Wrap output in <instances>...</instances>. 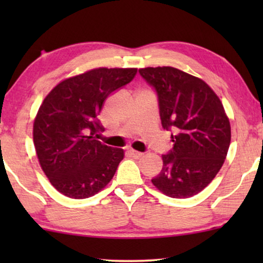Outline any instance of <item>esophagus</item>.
<instances>
[{"mask_svg": "<svg viewBox=\"0 0 263 263\" xmlns=\"http://www.w3.org/2000/svg\"><path fill=\"white\" fill-rule=\"evenodd\" d=\"M128 152H129V154H130L133 158H134V159H140V158L143 156V153L138 152V151H134V149H129Z\"/></svg>", "mask_w": 263, "mask_h": 263, "instance_id": "1", "label": "esophagus"}]
</instances>
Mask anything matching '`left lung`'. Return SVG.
I'll return each mask as SVG.
<instances>
[{
    "instance_id": "1",
    "label": "left lung",
    "mask_w": 263,
    "mask_h": 263,
    "mask_svg": "<svg viewBox=\"0 0 263 263\" xmlns=\"http://www.w3.org/2000/svg\"><path fill=\"white\" fill-rule=\"evenodd\" d=\"M139 73L158 97L161 125L174 146L163 154V168L152 183L165 195L186 199L203 190L220 170L231 141L224 106L210 86L172 67Z\"/></svg>"
}]
</instances>
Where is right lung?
Listing matches in <instances>:
<instances>
[{
  "mask_svg": "<svg viewBox=\"0 0 263 263\" xmlns=\"http://www.w3.org/2000/svg\"><path fill=\"white\" fill-rule=\"evenodd\" d=\"M135 68H98L60 82L46 96L33 124V142L50 183L71 199L100 192L123 159V149L97 140L98 120L111 93L134 79Z\"/></svg>",
  "mask_w": 263,
  "mask_h": 263,
  "instance_id": "1",
  "label": "right lung"
}]
</instances>
